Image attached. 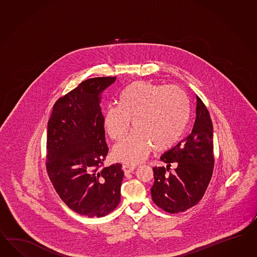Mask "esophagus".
Wrapping results in <instances>:
<instances>
[{
  "mask_svg": "<svg viewBox=\"0 0 257 257\" xmlns=\"http://www.w3.org/2000/svg\"><path fill=\"white\" fill-rule=\"evenodd\" d=\"M136 169L135 165H130V164H122V170L125 175H128L132 173L134 170Z\"/></svg>",
  "mask_w": 257,
  "mask_h": 257,
  "instance_id": "34e87169",
  "label": "esophagus"
}]
</instances>
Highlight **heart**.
Masks as SVG:
<instances>
[{
    "label": "heart",
    "instance_id": "obj_1",
    "mask_svg": "<svg viewBox=\"0 0 257 257\" xmlns=\"http://www.w3.org/2000/svg\"><path fill=\"white\" fill-rule=\"evenodd\" d=\"M188 119V101L181 88L138 81L124 89L119 106L109 105L104 126L109 138L119 141L131 129L136 131L113 149L115 160L140 163L151 149L168 151L181 138Z\"/></svg>",
    "mask_w": 257,
    "mask_h": 257
}]
</instances>
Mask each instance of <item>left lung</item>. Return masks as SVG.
<instances>
[{
  "label": "left lung",
  "instance_id": "8db88e82",
  "mask_svg": "<svg viewBox=\"0 0 257 257\" xmlns=\"http://www.w3.org/2000/svg\"><path fill=\"white\" fill-rule=\"evenodd\" d=\"M196 99V118L190 135L161 157L167 168H153L152 200L167 213H181L196 205L213 175V123L204 103L198 95ZM172 164L177 168L168 174Z\"/></svg>",
  "mask_w": 257,
  "mask_h": 257
}]
</instances>
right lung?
Masks as SVG:
<instances>
[{
  "label": "right lung",
  "instance_id": "add662e5",
  "mask_svg": "<svg viewBox=\"0 0 257 257\" xmlns=\"http://www.w3.org/2000/svg\"><path fill=\"white\" fill-rule=\"evenodd\" d=\"M116 77L82 82L57 99L47 123L46 171L60 199L77 213L102 217L120 200V163L104 167L108 148L100 94Z\"/></svg>",
  "mask_w": 257,
  "mask_h": 257
}]
</instances>
